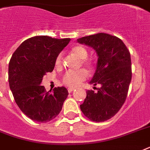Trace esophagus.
I'll return each instance as SVG.
<instances>
[{
	"instance_id": "obj_1",
	"label": "esophagus",
	"mask_w": 150,
	"mask_h": 150,
	"mask_svg": "<svg viewBox=\"0 0 150 150\" xmlns=\"http://www.w3.org/2000/svg\"><path fill=\"white\" fill-rule=\"evenodd\" d=\"M68 92H69V93H71V92L75 90V88H72V87H69V88L68 89Z\"/></svg>"
}]
</instances>
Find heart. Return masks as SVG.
Segmentation results:
<instances>
[{"mask_svg": "<svg viewBox=\"0 0 150 150\" xmlns=\"http://www.w3.org/2000/svg\"><path fill=\"white\" fill-rule=\"evenodd\" d=\"M71 54L75 55L76 57L82 60L81 63L83 66L88 69H91L93 67V63L90 61L86 60V57L88 56V51L84 47L82 46H75L72 47ZM62 64V57L61 54H59L57 57L56 61H55V65L57 67H61ZM87 77L86 72L84 70H79V71H68L64 75L63 77V82L65 85L70 87H77L81 84V82H83Z\"/></svg>", "mask_w": 150, "mask_h": 150, "instance_id": "1", "label": "heart"}]
</instances>
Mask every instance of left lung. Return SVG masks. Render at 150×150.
Masks as SVG:
<instances>
[{
    "instance_id": "8db88e82",
    "label": "left lung",
    "mask_w": 150,
    "mask_h": 150,
    "mask_svg": "<svg viewBox=\"0 0 150 150\" xmlns=\"http://www.w3.org/2000/svg\"><path fill=\"white\" fill-rule=\"evenodd\" d=\"M77 42L96 50V69L89 84L100 85L96 92H86L80 109L91 121H107L118 112L128 95L132 79L129 50L121 39L103 33L78 39Z\"/></svg>"
}]
</instances>
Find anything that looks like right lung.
<instances>
[{
  "instance_id": "1",
  "label": "right lung",
  "mask_w": 150,
  "mask_h": 150,
  "mask_svg": "<svg viewBox=\"0 0 150 150\" xmlns=\"http://www.w3.org/2000/svg\"><path fill=\"white\" fill-rule=\"evenodd\" d=\"M71 39L37 36L25 40L14 52L8 65V82L20 110L32 120L48 122L62 109L68 95L65 87L47 92L41 86L43 75L51 72L57 57Z\"/></svg>"
}]
</instances>
